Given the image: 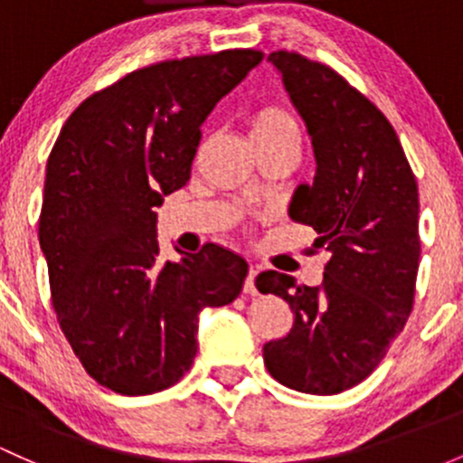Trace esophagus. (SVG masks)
Instances as JSON below:
<instances>
[{
  "instance_id": "1",
  "label": "esophagus",
  "mask_w": 463,
  "mask_h": 463,
  "mask_svg": "<svg viewBox=\"0 0 463 463\" xmlns=\"http://www.w3.org/2000/svg\"><path fill=\"white\" fill-rule=\"evenodd\" d=\"M258 267H250V273H247V280H245V293L250 296H258V287H256V276H258Z\"/></svg>"
}]
</instances>
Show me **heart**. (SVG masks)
I'll list each match as a JSON object with an SVG mask.
<instances>
[{"instance_id": "1", "label": "heart", "mask_w": 463, "mask_h": 463, "mask_svg": "<svg viewBox=\"0 0 463 463\" xmlns=\"http://www.w3.org/2000/svg\"><path fill=\"white\" fill-rule=\"evenodd\" d=\"M285 130H296V123L289 114H285L278 108H262L260 112L253 114L251 118V138L271 137Z\"/></svg>"}]
</instances>
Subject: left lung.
<instances>
[{"mask_svg":"<svg viewBox=\"0 0 463 463\" xmlns=\"http://www.w3.org/2000/svg\"><path fill=\"white\" fill-rule=\"evenodd\" d=\"M293 108L309 132L316 176L293 192L289 216L320 233L333 256L320 287L265 271L260 293L289 302L293 326L262 346L280 384L333 395L360 384L404 329L420 269V196L386 117L322 63L271 52Z\"/></svg>","mask_w":463,"mask_h":463,"instance_id":"8db88e82","label":"left lung"}]
</instances>
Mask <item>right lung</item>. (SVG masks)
I'll return each mask as SVG.
<instances>
[{
    "mask_svg": "<svg viewBox=\"0 0 463 463\" xmlns=\"http://www.w3.org/2000/svg\"><path fill=\"white\" fill-rule=\"evenodd\" d=\"M260 61L222 51L128 74L71 114L48 156L39 245L52 307L83 369L114 392L181 380L201 311L242 289L245 258L221 245L163 262L156 207L190 181L201 126Z\"/></svg>",
    "mask_w": 463,
    "mask_h": 463,
    "instance_id": "add662e5",
    "label": "right lung"
}]
</instances>
